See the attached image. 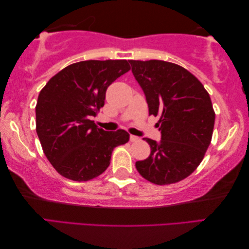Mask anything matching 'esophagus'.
<instances>
[{
    "mask_svg": "<svg viewBox=\"0 0 249 249\" xmlns=\"http://www.w3.org/2000/svg\"><path fill=\"white\" fill-rule=\"evenodd\" d=\"M138 140H139V137L132 136V134H131V136H130V141H131V142H136V141H138Z\"/></svg>",
    "mask_w": 249,
    "mask_h": 249,
    "instance_id": "34e87169",
    "label": "esophagus"
}]
</instances>
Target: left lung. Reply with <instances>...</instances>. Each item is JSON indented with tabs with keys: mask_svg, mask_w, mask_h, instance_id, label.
Wrapping results in <instances>:
<instances>
[{
	"mask_svg": "<svg viewBox=\"0 0 249 249\" xmlns=\"http://www.w3.org/2000/svg\"><path fill=\"white\" fill-rule=\"evenodd\" d=\"M134 78L144 92L150 115L161 140L149 138L151 153L136 168L145 180L172 184L193 173L212 140L215 112L209 92L185 68L164 60H129Z\"/></svg>",
	"mask_w": 249,
	"mask_h": 249,
	"instance_id": "1",
	"label": "left lung"
}]
</instances>
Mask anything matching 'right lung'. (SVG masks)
<instances>
[{
  "label": "right lung",
  "mask_w": 249,
  "mask_h": 249,
  "mask_svg": "<svg viewBox=\"0 0 249 249\" xmlns=\"http://www.w3.org/2000/svg\"><path fill=\"white\" fill-rule=\"evenodd\" d=\"M128 60H84L62 69L40 90L36 132L45 156L63 177L89 181L104 173L113 148L129 141L124 130L105 131L91 120L107 88L129 71Z\"/></svg>",
  "instance_id": "right-lung-1"
}]
</instances>
